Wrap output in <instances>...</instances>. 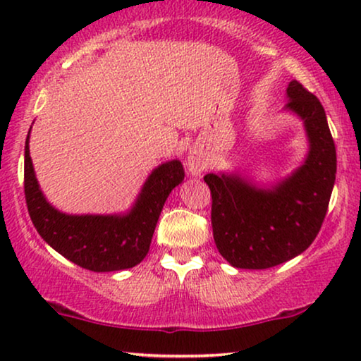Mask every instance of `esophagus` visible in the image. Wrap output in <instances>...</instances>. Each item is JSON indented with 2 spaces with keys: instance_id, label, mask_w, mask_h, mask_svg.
I'll list each match as a JSON object with an SVG mask.
<instances>
[{
  "instance_id": "obj_1",
  "label": "esophagus",
  "mask_w": 361,
  "mask_h": 361,
  "mask_svg": "<svg viewBox=\"0 0 361 361\" xmlns=\"http://www.w3.org/2000/svg\"><path fill=\"white\" fill-rule=\"evenodd\" d=\"M187 167H189L192 176H200L205 171L207 159L200 147H192L189 151V154H187Z\"/></svg>"
}]
</instances>
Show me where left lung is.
I'll return each mask as SVG.
<instances>
[{"label": "left lung", "instance_id": "left-lung-1", "mask_svg": "<svg viewBox=\"0 0 361 361\" xmlns=\"http://www.w3.org/2000/svg\"><path fill=\"white\" fill-rule=\"evenodd\" d=\"M286 110L304 121L309 154L288 179L261 189L238 174H207L216 250L231 266L268 269L295 258L317 236L337 172V152L322 103L298 80Z\"/></svg>", "mask_w": 361, "mask_h": 361}]
</instances>
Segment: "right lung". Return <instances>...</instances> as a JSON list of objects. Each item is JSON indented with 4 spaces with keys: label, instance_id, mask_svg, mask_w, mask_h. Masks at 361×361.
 I'll list each match as a JSON object with an SVG mask.
<instances>
[{
    "label": "right lung",
    "instance_id": "right-lung-1",
    "mask_svg": "<svg viewBox=\"0 0 361 361\" xmlns=\"http://www.w3.org/2000/svg\"><path fill=\"white\" fill-rule=\"evenodd\" d=\"M184 176L180 161L164 162L147 177L128 214L67 215L54 209L39 189L29 133L24 147V195L37 233L63 258L95 273L128 269L145 259L164 202Z\"/></svg>",
    "mask_w": 361,
    "mask_h": 361
}]
</instances>
